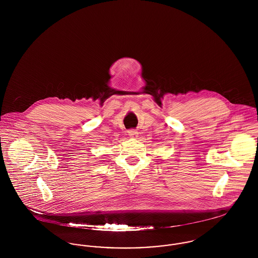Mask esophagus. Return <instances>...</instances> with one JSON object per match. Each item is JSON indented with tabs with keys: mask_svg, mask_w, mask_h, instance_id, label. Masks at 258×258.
Wrapping results in <instances>:
<instances>
[{
	"mask_svg": "<svg viewBox=\"0 0 258 258\" xmlns=\"http://www.w3.org/2000/svg\"><path fill=\"white\" fill-rule=\"evenodd\" d=\"M128 135H130L132 138L136 139V138L138 137V133H137L135 130H131V131H128Z\"/></svg>",
	"mask_w": 258,
	"mask_h": 258,
	"instance_id": "esophagus-1",
	"label": "esophagus"
}]
</instances>
